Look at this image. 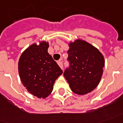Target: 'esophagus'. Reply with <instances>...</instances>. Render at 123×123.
I'll return each mask as SVG.
<instances>
[{
  "mask_svg": "<svg viewBox=\"0 0 123 123\" xmlns=\"http://www.w3.org/2000/svg\"><path fill=\"white\" fill-rule=\"evenodd\" d=\"M57 63H58V66H59V67H61L62 69V68H63V65H62V62L61 61H58Z\"/></svg>",
  "mask_w": 123,
  "mask_h": 123,
  "instance_id": "1",
  "label": "esophagus"
}]
</instances>
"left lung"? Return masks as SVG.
Instances as JSON below:
<instances>
[{
	"instance_id": "obj_1",
	"label": "left lung",
	"mask_w": 123,
	"mask_h": 123,
	"mask_svg": "<svg viewBox=\"0 0 123 123\" xmlns=\"http://www.w3.org/2000/svg\"><path fill=\"white\" fill-rule=\"evenodd\" d=\"M68 46L70 67L65 71L64 77L73 92L86 95L100 83L105 64L104 56L98 48L81 39L70 42Z\"/></svg>"
}]
</instances>
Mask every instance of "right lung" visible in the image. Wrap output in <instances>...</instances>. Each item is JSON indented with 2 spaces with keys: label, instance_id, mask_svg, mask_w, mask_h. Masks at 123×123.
Segmentation results:
<instances>
[{
  "label": "right lung",
  "instance_id": "right-lung-1",
  "mask_svg": "<svg viewBox=\"0 0 123 123\" xmlns=\"http://www.w3.org/2000/svg\"><path fill=\"white\" fill-rule=\"evenodd\" d=\"M48 42L31 44L22 52L18 62L20 79L28 92L45 99L52 92L62 71L48 52Z\"/></svg>",
  "mask_w": 123,
  "mask_h": 123
}]
</instances>
